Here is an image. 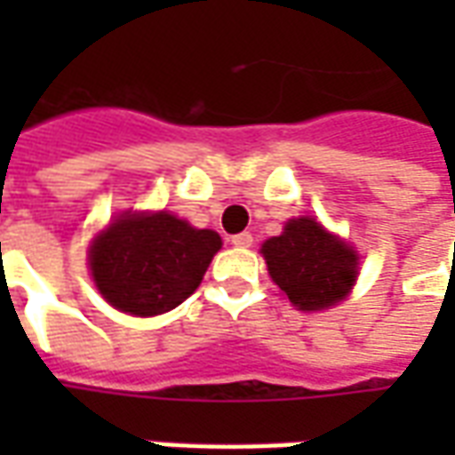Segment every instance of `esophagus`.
<instances>
[{
    "instance_id": "34e87169",
    "label": "esophagus",
    "mask_w": 455,
    "mask_h": 455,
    "mask_svg": "<svg viewBox=\"0 0 455 455\" xmlns=\"http://www.w3.org/2000/svg\"><path fill=\"white\" fill-rule=\"evenodd\" d=\"M231 241V246H236V248H248L251 243H253V236L248 234V231H243V234H234V236L228 238Z\"/></svg>"
}]
</instances>
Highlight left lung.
<instances>
[{"instance_id": "8db88e82", "label": "left lung", "mask_w": 455, "mask_h": 455, "mask_svg": "<svg viewBox=\"0 0 455 455\" xmlns=\"http://www.w3.org/2000/svg\"><path fill=\"white\" fill-rule=\"evenodd\" d=\"M260 253L273 283L305 312L341 302L358 275L353 248L309 217L287 221L285 231L267 238Z\"/></svg>"}]
</instances>
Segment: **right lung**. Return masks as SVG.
<instances>
[{"mask_svg":"<svg viewBox=\"0 0 455 455\" xmlns=\"http://www.w3.org/2000/svg\"><path fill=\"white\" fill-rule=\"evenodd\" d=\"M221 248L217 231L189 227L168 212L124 214L90 251L104 299L136 316H156L185 302Z\"/></svg>","mask_w":455,"mask_h":455,"instance_id":"add662e5","label":"right lung"}]
</instances>
